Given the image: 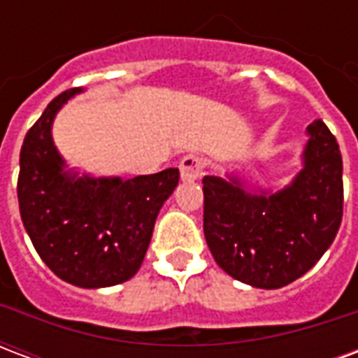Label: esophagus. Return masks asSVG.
<instances>
[{
	"label": "esophagus",
	"instance_id": "obj_1",
	"mask_svg": "<svg viewBox=\"0 0 358 358\" xmlns=\"http://www.w3.org/2000/svg\"><path fill=\"white\" fill-rule=\"evenodd\" d=\"M203 169H205V159L201 155L189 153V155L182 157V161H180V174H182L184 182H194L199 178L203 174Z\"/></svg>",
	"mask_w": 358,
	"mask_h": 358
}]
</instances>
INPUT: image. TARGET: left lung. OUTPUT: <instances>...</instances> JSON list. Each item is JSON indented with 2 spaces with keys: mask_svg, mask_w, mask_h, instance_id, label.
I'll return each instance as SVG.
<instances>
[{
  "mask_svg": "<svg viewBox=\"0 0 358 358\" xmlns=\"http://www.w3.org/2000/svg\"><path fill=\"white\" fill-rule=\"evenodd\" d=\"M305 166L272 195L248 194L240 180L203 178V232L220 268L243 284L278 289L310 270L343 217V163L322 120L308 124Z\"/></svg>",
  "mask_w": 358,
  "mask_h": 358,
  "instance_id": "obj_1",
  "label": "left lung"
}]
</instances>
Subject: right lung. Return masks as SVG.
Wrapping results in <instances>:
<instances>
[{
  "label": "right lung",
  "mask_w": 358,
  "mask_h": 358,
  "mask_svg": "<svg viewBox=\"0 0 358 358\" xmlns=\"http://www.w3.org/2000/svg\"><path fill=\"white\" fill-rule=\"evenodd\" d=\"M78 92L59 94L27 132L17 195L22 224L43 263L69 284L107 287L140 270L157 215L178 186L180 172L166 169L132 180L63 172L51 124Z\"/></svg>",
  "instance_id": "1"
}]
</instances>
